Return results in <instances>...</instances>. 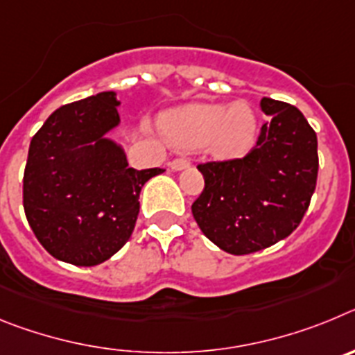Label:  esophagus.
Segmentation results:
<instances>
[{
  "instance_id": "34e87169",
  "label": "esophagus",
  "mask_w": 355,
  "mask_h": 355,
  "mask_svg": "<svg viewBox=\"0 0 355 355\" xmlns=\"http://www.w3.org/2000/svg\"><path fill=\"white\" fill-rule=\"evenodd\" d=\"M187 167H190V159L187 158H175L171 162V168H174V171H181V168Z\"/></svg>"
}]
</instances>
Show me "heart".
Returning <instances> with one entry per match:
<instances>
[{
    "label": "heart",
    "instance_id": "1",
    "mask_svg": "<svg viewBox=\"0 0 355 355\" xmlns=\"http://www.w3.org/2000/svg\"><path fill=\"white\" fill-rule=\"evenodd\" d=\"M162 130L180 149H200L218 158L245 155L256 139V114L249 103L192 105L163 115Z\"/></svg>",
    "mask_w": 355,
    "mask_h": 355
}]
</instances>
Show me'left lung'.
<instances>
[{"mask_svg":"<svg viewBox=\"0 0 355 355\" xmlns=\"http://www.w3.org/2000/svg\"><path fill=\"white\" fill-rule=\"evenodd\" d=\"M272 115L243 158L199 163L205 190L192 213L206 238L234 256L290 236L309 208L318 175L316 133L299 108L263 97Z\"/></svg>","mask_w":355,"mask_h":355,"instance_id":"1","label":"left lung"}]
</instances>
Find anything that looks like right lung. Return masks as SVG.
<instances>
[{
  "label": "right lung",
  "mask_w": 355,
  "mask_h": 355,
  "mask_svg": "<svg viewBox=\"0 0 355 355\" xmlns=\"http://www.w3.org/2000/svg\"><path fill=\"white\" fill-rule=\"evenodd\" d=\"M115 92L55 110L33 135L23 180L28 224L53 258L94 266L133 233L140 190L162 168L128 167L124 150L105 139L119 124Z\"/></svg>",
  "instance_id": "obj_1"
}]
</instances>
